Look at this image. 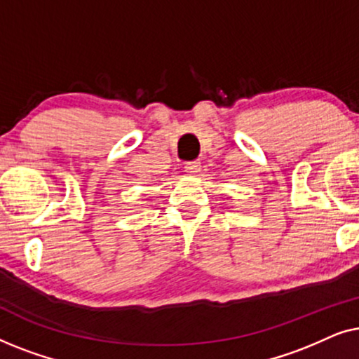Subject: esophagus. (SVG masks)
<instances>
[{"mask_svg": "<svg viewBox=\"0 0 359 359\" xmlns=\"http://www.w3.org/2000/svg\"><path fill=\"white\" fill-rule=\"evenodd\" d=\"M184 171L188 175H198L201 171V163L199 161H188V163H184Z\"/></svg>", "mask_w": 359, "mask_h": 359, "instance_id": "esophagus-1", "label": "esophagus"}]
</instances>
